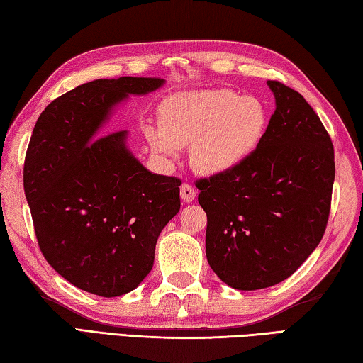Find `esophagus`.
<instances>
[{"mask_svg":"<svg viewBox=\"0 0 363 363\" xmlns=\"http://www.w3.org/2000/svg\"><path fill=\"white\" fill-rule=\"evenodd\" d=\"M195 196H196V190L191 187V186H189V184H182V186H181V198H182V201L190 203V201L195 200Z\"/></svg>","mask_w":363,"mask_h":363,"instance_id":"1","label":"esophagus"}]
</instances>
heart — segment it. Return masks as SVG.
<instances>
[{"instance_id": "b5f03b06", "label": "heart", "mask_w": 363, "mask_h": 363, "mask_svg": "<svg viewBox=\"0 0 363 363\" xmlns=\"http://www.w3.org/2000/svg\"><path fill=\"white\" fill-rule=\"evenodd\" d=\"M269 113L255 96L217 89L181 91L160 105V125H147L145 135L160 157H174L189 146L196 172L216 176L238 168L264 138Z\"/></svg>"}]
</instances>
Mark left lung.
<instances>
[{"mask_svg":"<svg viewBox=\"0 0 363 363\" xmlns=\"http://www.w3.org/2000/svg\"><path fill=\"white\" fill-rule=\"evenodd\" d=\"M275 111L264 138L242 165L198 181L208 216L206 258L239 291L274 286L321 242L335 162L329 133L299 92L267 82Z\"/></svg>","mask_w":363,"mask_h":363,"instance_id":"8db88e82","label":"left lung"}]
</instances>
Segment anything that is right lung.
<instances>
[{
    "instance_id": "add662e5",
    "label": "right lung",
    "mask_w": 363,
    "mask_h": 363,
    "mask_svg": "<svg viewBox=\"0 0 363 363\" xmlns=\"http://www.w3.org/2000/svg\"><path fill=\"white\" fill-rule=\"evenodd\" d=\"M163 78H99L42 111L30 140L23 186L48 264L86 293L116 297L154 264L159 234L181 208L177 177L151 173L127 146L129 132L99 136L130 96Z\"/></svg>"
}]
</instances>
